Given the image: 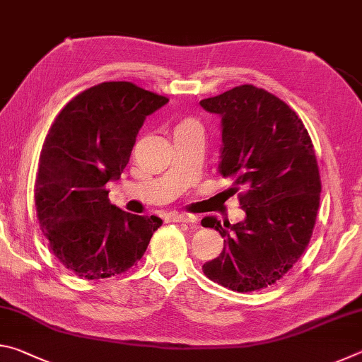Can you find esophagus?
<instances>
[{"mask_svg": "<svg viewBox=\"0 0 362 362\" xmlns=\"http://www.w3.org/2000/svg\"><path fill=\"white\" fill-rule=\"evenodd\" d=\"M169 222H194L196 217L189 216V214H169Z\"/></svg>", "mask_w": 362, "mask_h": 362, "instance_id": "obj_1", "label": "esophagus"}]
</instances>
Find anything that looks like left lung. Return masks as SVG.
<instances>
[{"mask_svg": "<svg viewBox=\"0 0 362 362\" xmlns=\"http://www.w3.org/2000/svg\"><path fill=\"white\" fill-rule=\"evenodd\" d=\"M199 105L220 116L218 173L233 192L247 189L240 196L241 222H201L223 238L222 254L204 263V274L231 291H260L283 278L310 243L321 194L313 144L287 103L252 84Z\"/></svg>", "mask_w": 362, "mask_h": 362, "instance_id": "8db88e82", "label": "left lung"}]
</instances>
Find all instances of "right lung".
<instances>
[{
    "label": "right lung",
    "instance_id": "add662e5",
    "mask_svg": "<svg viewBox=\"0 0 362 362\" xmlns=\"http://www.w3.org/2000/svg\"><path fill=\"white\" fill-rule=\"evenodd\" d=\"M168 102L132 83L110 81L76 95L54 121L41 150L35 206L54 255L78 276L127 272L163 225L156 216L110 203L105 183L119 179L146 116Z\"/></svg>",
    "mask_w": 362,
    "mask_h": 362
}]
</instances>
